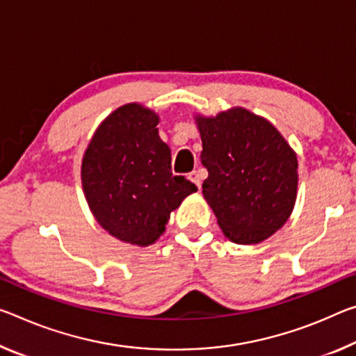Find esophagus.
<instances>
[{
    "mask_svg": "<svg viewBox=\"0 0 356 356\" xmlns=\"http://www.w3.org/2000/svg\"><path fill=\"white\" fill-rule=\"evenodd\" d=\"M188 179L191 180V182H193V184L196 185V187L201 188V176H200V172H198V171H193V172H190Z\"/></svg>",
    "mask_w": 356,
    "mask_h": 356,
    "instance_id": "1",
    "label": "esophagus"
}]
</instances>
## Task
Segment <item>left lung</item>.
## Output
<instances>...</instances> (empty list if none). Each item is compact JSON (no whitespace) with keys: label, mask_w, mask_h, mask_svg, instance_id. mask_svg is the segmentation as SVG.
<instances>
[{"label":"left lung","mask_w":356,"mask_h":356,"mask_svg":"<svg viewBox=\"0 0 356 356\" xmlns=\"http://www.w3.org/2000/svg\"><path fill=\"white\" fill-rule=\"evenodd\" d=\"M209 177L202 196L234 244H258L290 218L298 195V158L273 123L244 107L195 115Z\"/></svg>","instance_id":"left-lung-1"}]
</instances>
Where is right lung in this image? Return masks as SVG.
<instances>
[{
	"mask_svg": "<svg viewBox=\"0 0 356 356\" xmlns=\"http://www.w3.org/2000/svg\"><path fill=\"white\" fill-rule=\"evenodd\" d=\"M155 111L139 103L117 107L99 123L82 158L81 179L93 217L115 239L147 247L166 231L171 212L195 193L172 176Z\"/></svg>",
	"mask_w": 356,
	"mask_h": 356,
	"instance_id": "right-lung-1",
	"label": "right lung"
}]
</instances>
